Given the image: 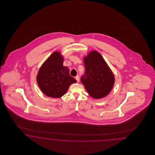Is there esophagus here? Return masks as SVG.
Returning a JSON list of instances; mask_svg holds the SVG:
<instances>
[{"instance_id": "34e87169", "label": "esophagus", "mask_w": 155, "mask_h": 155, "mask_svg": "<svg viewBox=\"0 0 155 155\" xmlns=\"http://www.w3.org/2000/svg\"><path fill=\"white\" fill-rule=\"evenodd\" d=\"M75 80L77 81V82H80V77L78 75H77L75 77Z\"/></svg>"}]
</instances>
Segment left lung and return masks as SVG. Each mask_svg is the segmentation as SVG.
I'll list each match as a JSON object with an SVG mask.
<instances>
[{
  "instance_id": "1",
  "label": "left lung",
  "mask_w": 155,
  "mask_h": 155,
  "mask_svg": "<svg viewBox=\"0 0 155 155\" xmlns=\"http://www.w3.org/2000/svg\"><path fill=\"white\" fill-rule=\"evenodd\" d=\"M85 73L81 82L90 95L96 99L107 96L115 83V77L103 57L96 51H91L84 57Z\"/></svg>"
}]
</instances>
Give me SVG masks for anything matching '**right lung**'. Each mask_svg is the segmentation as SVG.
<instances>
[{
	"label": "right lung",
	"instance_id": "obj_1",
	"mask_svg": "<svg viewBox=\"0 0 155 155\" xmlns=\"http://www.w3.org/2000/svg\"><path fill=\"white\" fill-rule=\"evenodd\" d=\"M64 57L59 51L54 52L40 67L36 80L42 93L49 97L58 98L65 94L77 81L69 74V69L63 66Z\"/></svg>",
	"mask_w": 155,
	"mask_h": 155
}]
</instances>
